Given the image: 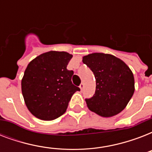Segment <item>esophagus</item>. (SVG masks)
<instances>
[{
    "mask_svg": "<svg viewBox=\"0 0 152 152\" xmlns=\"http://www.w3.org/2000/svg\"><path fill=\"white\" fill-rule=\"evenodd\" d=\"M79 88H80V90H81V91H83V88H84V85H83V83H80V87H79Z\"/></svg>",
    "mask_w": 152,
    "mask_h": 152,
    "instance_id": "esophagus-1",
    "label": "esophagus"
}]
</instances>
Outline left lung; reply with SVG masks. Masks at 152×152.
Segmentation results:
<instances>
[{
  "label": "left lung",
  "instance_id": "8db88e82",
  "mask_svg": "<svg viewBox=\"0 0 152 152\" xmlns=\"http://www.w3.org/2000/svg\"><path fill=\"white\" fill-rule=\"evenodd\" d=\"M83 62L93 72L96 81L95 95L85 99L88 109L104 118L121 112L135 91L134 76L129 67L120 58L103 53L86 55Z\"/></svg>",
  "mask_w": 152,
  "mask_h": 152
}]
</instances>
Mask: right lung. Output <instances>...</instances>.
<instances>
[{
  "instance_id": "1",
  "label": "right lung",
  "mask_w": 152,
  "mask_h": 152,
  "mask_svg": "<svg viewBox=\"0 0 152 152\" xmlns=\"http://www.w3.org/2000/svg\"><path fill=\"white\" fill-rule=\"evenodd\" d=\"M72 55L49 51L30 62L21 80L28 110L39 119L54 120L64 114L72 96L80 89L72 83L73 71L67 69Z\"/></svg>"
}]
</instances>
